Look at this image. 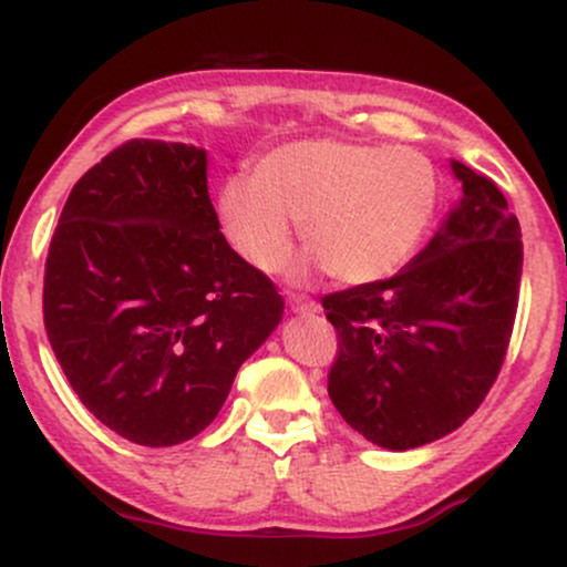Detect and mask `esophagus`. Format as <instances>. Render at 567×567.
<instances>
[{
	"label": "esophagus",
	"mask_w": 567,
	"mask_h": 567,
	"mask_svg": "<svg viewBox=\"0 0 567 567\" xmlns=\"http://www.w3.org/2000/svg\"><path fill=\"white\" fill-rule=\"evenodd\" d=\"M288 306H290L292 315H317V311H320V306H317L315 301H309V298H301V296H292Z\"/></svg>",
	"instance_id": "1"
}]
</instances>
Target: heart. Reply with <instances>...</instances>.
Returning a JSON list of instances; mask_svg holds the SVG:
<instances>
[{
  "instance_id": "heart-1",
  "label": "heart",
  "mask_w": 567,
  "mask_h": 567,
  "mask_svg": "<svg viewBox=\"0 0 567 567\" xmlns=\"http://www.w3.org/2000/svg\"><path fill=\"white\" fill-rule=\"evenodd\" d=\"M440 197L437 165L419 148L317 138L271 148L250 178L226 181L218 216L256 269H282L296 243L292 224H301L315 269L343 285H373L419 252Z\"/></svg>"
}]
</instances>
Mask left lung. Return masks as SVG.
<instances>
[{
    "label": "left lung",
    "instance_id": "1",
    "mask_svg": "<svg viewBox=\"0 0 567 567\" xmlns=\"http://www.w3.org/2000/svg\"><path fill=\"white\" fill-rule=\"evenodd\" d=\"M461 199L400 275L322 298L338 333L328 394L373 445L451 434L491 392L517 315L523 239L487 175L451 162Z\"/></svg>",
    "mask_w": 567,
    "mask_h": 567
}]
</instances>
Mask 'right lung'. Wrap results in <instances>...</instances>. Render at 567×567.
Listing matches in <instances>:
<instances>
[{
    "instance_id": "obj_1",
    "label": "right lung",
    "mask_w": 567,
    "mask_h": 567,
    "mask_svg": "<svg viewBox=\"0 0 567 567\" xmlns=\"http://www.w3.org/2000/svg\"><path fill=\"white\" fill-rule=\"evenodd\" d=\"M44 330L82 405L135 445L213 424L285 301L231 250L207 152L135 138L71 188L44 264Z\"/></svg>"
}]
</instances>
